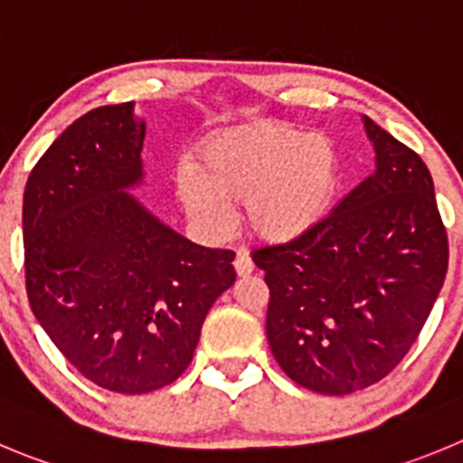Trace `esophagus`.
Returning <instances> with one entry per match:
<instances>
[{
  "mask_svg": "<svg viewBox=\"0 0 463 463\" xmlns=\"http://www.w3.org/2000/svg\"><path fill=\"white\" fill-rule=\"evenodd\" d=\"M234 270L239 272L241 277H248L254 272V261L250 259L248 250H239V254H236L234 259Z\"/></svg>",
  "mask_w": 463,
  "mask_h": 463,
  "instance_id": "1",
  "label": "esophagus"
}]
</instances>
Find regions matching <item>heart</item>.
<instances>
[{
	"mask_svg": "<svg viewBox=\"0 0 463 463\" xmlns=\"http://www.w3.org/2000/svg\"><path fill=\"white\" fill-rule=\"evenodd\" d=\"M338 186L341 156L327 136L263 122L211 140L197 175H179L177 195L193 218L215 232L232 224L227 206L245 204V222L257 239L288 243L323 222Z\"/></svg>",
	"mask_w": 463,
	"mask_h": 463,
	"instance_id": "obj_1",
	"label": "heart"
}]
</instances>
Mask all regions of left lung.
Instances as JSON below:
<instances>
[{
    "instance_id": "obj_1",
    "label": "left lung",
    "mask_w": 463,
    "mask_h": 463,
    "mask_svg": "<svg viewBox=\"0 0 463 463\" xmlns=\"http://www.w3.org/2000/svg\"><path fill=\"white\" fill-rule=\"evenodd\" d=\"M377 170L309 234L254 250L270 288L266 334L305 389L347 395L384 380L416 343L448 272L432 175L364 118Z\"/></svg>"
}]
</instances>
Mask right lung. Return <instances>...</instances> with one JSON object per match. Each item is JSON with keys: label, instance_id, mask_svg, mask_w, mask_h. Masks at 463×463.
Segmentation results:
<instances>
[{"label": "right lung", "instance_id": "add662e5", "mask_svg": "<svg viewBox=\"0 0 463 463\" xmlns=\"http://www.w3.org/2000/svg\"><path fill=\"white\" fill-rule=\"evenodd\" d=\"M143 138L134 102L92 109L38 158L22 206L31 311L86 380L129 395L186 371L236 279L232 250L191 243L125 193Z\"/></svg>", "mask_w": 463, "mask_h": 463}]
</instances>
